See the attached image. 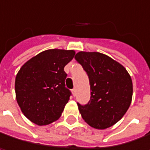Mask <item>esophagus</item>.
<instances>
[{
	"instance_id": "esophagus-1",
	"label": "esophagus",
	"mask_w": 150,
	"mask_h": 150,
	"mask_svg": "<svg viewBox=\"0 0 150 150\" xmlns=\"http://www.w3.org/2000/svg\"><path fill=\"white\" fill-rule=\"evenodd\" d=\"M75 91H76L75 88H73V89H72V94H73V96H75Z\"/></svg>"
}]
</instances>
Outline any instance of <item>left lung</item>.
I'll use <instances>...</instances> for the list:
<instances>
[{
  "mask_svg": "<svg viewBox=\"0 0 150 150\" xmlns=\"http://www.w3.org/2000/svg\"><path fill=\"white\" fill-rule=\"evenodd\" d=\"M75 59L89 79L91 96L87 104L77 103L83 120L91 127L104 129L115 124L129 108L133 84L126 69L98 52H79Z\"/></svg>",
  "mask_w": 150,
  "mask_h": 150,
  "instance_id": "left-lung-1",
  "label": "left lung"
}]
</instances>
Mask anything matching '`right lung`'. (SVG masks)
Listing matches in <instances>:
<instances>
[{
    "label": "right lung",
    "mask_w": 150,
    "mask_h": 150,
    "mask_svg": "<svg viewBox=\"0 0 150 150\" xmlns=\"http://www.w3.org/2000/svg\"><path fill=\"white\" fill-rule=\"evenodd\" d=\"M74 50L48 49L28 61L15 77V95L24 115L42 126L58 120L71 92L65 86L64 67Z\"/></svg>",
    "instance_id": "obj_1"
}]
</instances>
